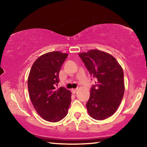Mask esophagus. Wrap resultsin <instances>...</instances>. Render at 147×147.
I'll return each instance as SVG.
<instances>
[{"label":"esophagus","mask_w":147,"mask_h":147,"mask_svg":"<svg viewBox=\"0 0 147 147\" xmlns=\"http://www.w3.org/2000/svg\"><path fill=\"white\" fill-rule=\"evenodd\" d=\"M78 89H72V93H73V94H75L77 91H78Z\"/></svg>","instance_id":"34e87169"}]
</instances>
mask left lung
<instances>
[{"instance_id": "8db88e82", "label": "left lung", "mask_w": 147, "mask_h": 147, "mask_svg": "<svg viewBox=\"0 0 147 147\" xmlns=\"http://www.w3.org/2000/svg\"><path fill=\"white\" fill-rule=\"evenodd\" d=\"M90 75L96 79L86 104L88 113L104 120L115 113L124 93L123 69L115 58L98 50L78 54Z\"/></svg>"}]
</instances>
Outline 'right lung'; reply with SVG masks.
Listing matches in <instances>:
<instances>
[{
	"instance_id": "obj_1",
	"label": "right lung",
	"mask_w": 147,
	"mask_h": 147,
	"mask_svg": "<svg viewBox=\"0 0 147 147\" xmlns=\"http://www.w3.org/2000/svg\"><path fill=\"white\" fill-rule=\"evenodd\" d=\"M68 54L51 52L41 56L32 65L28 78L30 98L37 112L45 121L58 122L67 115L71 93L63 87L56 89L59 73Z\"/></svg>"
}]
</instances>
